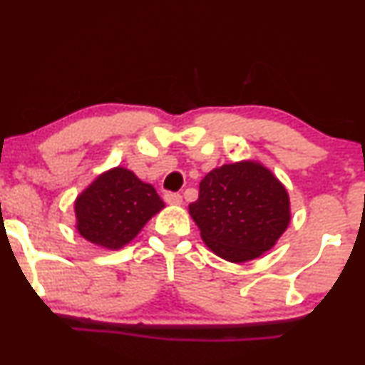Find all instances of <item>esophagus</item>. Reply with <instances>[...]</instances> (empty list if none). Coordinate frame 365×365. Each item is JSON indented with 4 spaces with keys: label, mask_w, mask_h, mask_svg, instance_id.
I'll list each match as a JSON object with an SVG mask.
<instances>
[{
    "label": "esophagus",
    "mask_w": 365,
    "mask_h": 365,
    "mask_svg": "<svg viewBox=\"0 0 365 365\" xmlns=\"http://www.w3.org/2000/svg\"><path fill=\"white\" fill-rule=\"evenodd\" d=\"M165 200L168 202V204L171 205H182L183 204V197L180 194H171V192H168V194H165Z\"/></svg>",
    "instance_id": "34e87169"
}]
</instances>
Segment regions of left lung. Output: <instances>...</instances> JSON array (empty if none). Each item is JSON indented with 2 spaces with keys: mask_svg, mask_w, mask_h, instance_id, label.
I'll return each instance as SVG.
<instances>
[{
  "mask_svg": "<svg viewBox=\"0 0 365 365\" xmlns=\"http://www.w3.org/2000/svg\"><path fill=\"white\" fill-rule=\"evenodd\" d=\"M188 214L210 252L245 263L277 245L291 222V199L270 168L243 160L210 170Z\"/></svg>",
  "mask_w": 365,
  "mask_h": 365,
  "instance_id": "obj_1",
  "label": "left lung"
}]
</instances>
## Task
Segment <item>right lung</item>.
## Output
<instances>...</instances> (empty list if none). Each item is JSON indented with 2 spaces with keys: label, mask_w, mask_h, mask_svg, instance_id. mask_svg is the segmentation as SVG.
Here are the masks:
<instances>
[{
  "label": "right lung",
  "mask_w": 365,
  "mask_h": 365,
  "mask_svg": "<svg viewBox=\"0 0 365 365\" xmlns=\"http://www.w3.org/2000/svg\"><path fill=\"white\" fill-rule=\"evenodd\" d=\"M161 209L165 202L151 183L115 166L100 173L76 197L74 227L90 243L115 252L127 247Z\"/></svg>",
  "instance_id": "obj_1"
}]
</instances>
